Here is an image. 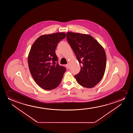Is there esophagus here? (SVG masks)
<instances>
[{
  "mask_svg": "<svg viewBox=\"0 0 133 133\" xmlns=\"http://www.w3.org/2000/svg\"><path fill=\"white\" fill-rule=\"evenodd\" d=\"M69 66H70V65H69V63H68V64H67L66 65V67L68 69H69Z\"/></svg>",
  "mask_w": 133,
  "mask_h": 133,
  "instance_id": "1",
  "label": "esophagus"
}]
</instances>
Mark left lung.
I'll return each mask as SVG.
<instances>
[{"label":"left lung","mask_w":133,"mask_h":133,"mask_svg":"<svg viewBox=\"0 0 133 133\" xmlns=\"http://www.w3.org/2000/svg\"><path fill=\"white\" fill-rule=\"evenodd\" d=\"M67 39L73 49L81 70L75 78L84 87L96 85L104 76L106 55L104 48L90 35L67 32Z\"/></svg>","instance_id":"1"}]
</instances>
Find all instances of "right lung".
I'll use <instances>...</instances> for the list:
<instances>
[{
  "instance_id": "1",
  "label": "right lung",
  "mask_w": 133,
  "mask_h": 133,
  "mask_svg": "<svg viewBox=\"0 0 133 133\" xmlns=\"http://www.w3.org/2000/svg\"><path fill=\"white\" fill-rule=\"evenodd\" d=\"M66 35L64 32L42 35L32 45L28 58L29 71L35 82L43 89H55L61 82L66 69L57 63L55 49Z\"/></svg>"
}]
</instances>
